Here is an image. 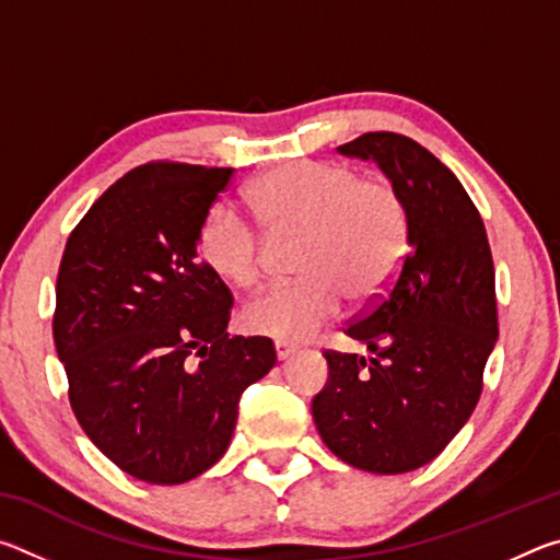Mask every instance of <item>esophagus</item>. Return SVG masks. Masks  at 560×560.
I'll return each mask as SVG.
<instances>
[{"label":"esophagus","mask_w":560,"mask_h":560,"mask_svg":"<svg viewBox=\"0 0 560 560\" xmlns=\"http://www.w3.org/2000/svg\"><path fill=\"white\" fill-rule=\"evenodd\" d=\"M273 348H277V358H279V360H287V358H291V355L299 350L296 346L287 343V340H277V346H273Z\"/></svg>","instance_id":"obj_1"}]
</instances>
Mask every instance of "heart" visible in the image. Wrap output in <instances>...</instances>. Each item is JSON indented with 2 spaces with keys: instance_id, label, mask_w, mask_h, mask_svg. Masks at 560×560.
Wrapping results in <instances>:
<instances>
[{
  "instance_id": "1",
  "label": "heart",
  "mask_w": 560,
  "mask_h": 560,
  "mask_svg": "<svg viewBox=\"0 0 560 560\" xmlns=\"http://www.w3.org/2000/svg\"><path fill=\"white\" fill-rule=\"evenodd\" d=\"M252 212L273 236L303 232L299 279L277 281L242 308L246 330L303 340L334 320L350 296L373 301L390 287L410 244V214L387 179H363L355 167L293 160L264 173L246 192ZM197 249L205 267L246 289L264 271L267 244L230 202L205 214Z\"/></svg>"
}]
</instances>
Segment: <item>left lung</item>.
<instances>
[{"instance_id": "8db88e82", "label": "left lung", "mask_w": 560, "mask_h": 560, "mask_svg": "<svg viewBox=\"0 0 560 560\" xmlns=\"http://www.w3.org/2000/svg\"><path fill=\"white\" fill-rule=\"evenodd\" d=\"M338 153L373 160L400 189L410 252L385 296L346 328L373 355L326 350L311 412L338 459L405 474L438 457L479 402L499 338L494 261L467 189L428 148L381 130Z\"/></svg>"}]
</instances>
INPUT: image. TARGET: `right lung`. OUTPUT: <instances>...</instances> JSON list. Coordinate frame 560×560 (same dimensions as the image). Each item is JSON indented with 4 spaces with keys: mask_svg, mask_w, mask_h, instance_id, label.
Instances as JSON below:
<instances>
[{
    "mask_svg": "<svg viewBox=\"0 0 560 560\" xmlns=\"http://www.w3.org/2000/svg\"><path fill=\"white\" fill-rule=\"evenodd\" d=\"M232 175L140 165L93 202L63 249L54 343L73 415L148 485H183L220 462L242 393L277 363L271 338L226 334L232 293L197 249Z\"/></svg>",
    "mask_w": 560,
    "mask_h": 560,
    "instance_id": "1",
    "label": "right lung"
}]
</instances>
